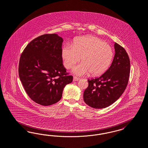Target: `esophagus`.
Masks as SVG:
<instances>
[{
    "label": "esophagus",
    "mask_w": 148,
    "mask_h": 148,
    "mask_svg": "<svg viewBox=\"0 0 148 148\" xmlns=\"http://www.w3.org/2000/svg\"><path fill=\"white\" fill-rule=\"evenodd\" d=\"M79 79H80V78L77 77L76 76H74L73 77V80L74 81H77L79 80Z\"/></svg>",
    "instance_id": "obj_1"
}]
</instances>
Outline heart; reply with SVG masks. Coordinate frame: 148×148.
I'll use <instances>...</instances> for the list:
<instances>
[{
  "mask_svg": "<svg viewBox=\"0 0 148 148\" xmlns=\"http://www.w3.org/2000/svg\"><path fill=\"white\" fill-rule=\"evenodd\" d=\"M62 56L65 67L72 68L81 60L82 63L73 68L77 75H83L88 71L93 76L103 74L110 67L113 58L112 47L98 37L88 36L77 39L73 47L64 46Z\"/></svg>",
  "mask_w": 148,
  "mask_h": 148,
  "instance_id": "b5f03b06",
  "label": "heart"
}]
</instances>
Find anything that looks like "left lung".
I'll return each instance as SVG.
<instances>
[{
  "label": "left lung",
  "mask_w": 148,
  "mask_h": 148,
  "mask_svg": "<svg viewBox=\"0 0 148 148\" xmlns=\"http://www.w3.org/2000/svg\"><path fill=\"white\" fill-rule=\"evenodd\" d=\"M115 55L111 66L100 77L88 79L84 100L92 108H107L120 98L129 79L130 58L125 49L115 43Z\"/></svg>",
  "instance_id": "left-lung-1"
}]
</instances>
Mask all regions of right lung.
I'll return each mask as SVG.
<instances>
[{
  "mask_svg": "<svg viewBox=\"0 0 148 148\" xmlns=\"http://www.w3.org/2000/svg\"><path fill=\"white\" fill-rule=\"evenodd\" d=\"M62 37L55 34L38 36L21 55L18 73L24 88L36 103L49 106L61 99L73 76L63 65Z\"/></svg>",
  "mask_w": 148,
  "mask_h": 148,
  "instance_id": "1",
  "label": "right lung"
}]
</instances>
